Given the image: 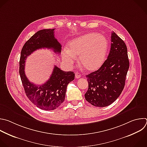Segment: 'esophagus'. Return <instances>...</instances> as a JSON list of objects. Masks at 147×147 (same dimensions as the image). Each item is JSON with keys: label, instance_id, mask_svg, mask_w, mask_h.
<instances>
[{"label": "esophagus", "instance_id": "1", "mask_svg": "<svg viewBox=\"0 0 147 147\" xmlns=\"http://www.w3.org/2000/svg\"><path fill=\"white\" fill-rule=\"evenodd\" d=\"M81 74L80 73H78V72H77V73H76V74H75V77L76 78H80V77H81Z\"/></svg>", "mask_w": 147, "mask_h": 147}]
</instances>
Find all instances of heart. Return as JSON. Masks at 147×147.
Returning a JSON list of instances; mask_svg holds the SVG:
<instances>
[{
  "mask_svg": "<svg viewBox=\"0 0 147 147\" xmlns=\"http://www.w3.org/2000/svg\"><path fill=\"white\" fill-rule=\"evenodd\" d=\"M108 46V41L104 36L96 33H88L69 41L67 49L62 52V59L67 65H72L76 57L80 56L81 66L86 71H94L103 64Z\"/></svg>",
  "mask_w": 147,
  "mask_h": 147,
  "instance_id": "obj_1",
  "label": "heart"
}]
</instances>
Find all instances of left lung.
<instances>
[{
    "label": "left lung",
    "instance_id": "obj_1",
    "mask_svg": "<svg viewBox=\"0 0 147 147\" xmlns=\"http://www.w3.org/2000/svg\"><path fill=\"white\" fill-rule=\"evenodd\" d=\"M107 59L97 70L86 76L88 89L85 99L92 105L104 107L115 101L122 93L129 67L127 47L114 32Z\"/></svg>",
    "mask_w": 147,
    "mask_h": 147
}]
</instances>
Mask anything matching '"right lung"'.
I'll return each instance as SVG.
<instances>
[{"label": "right lung", "instance_id": "right-lung-1", "mask_svg": "<svg viewBox=\"0 0 147 147\" xmlns=\"http://www.w3.org/2000/svg\"><path fill=\"white\" fill-rule=\"evenodd\" d=\"M54 30L42 29L37 32L24 45L20 61V74L26 95L34 105L41 110H54L64 102L67 85L74 80L73 71H64L57 66L49 80L40 85L30 82L25 73V60L38 49H52L61 53V45L54 36Z\"/></svg>", "mask_w": 147, "mask_h": 147}]
</instances>
